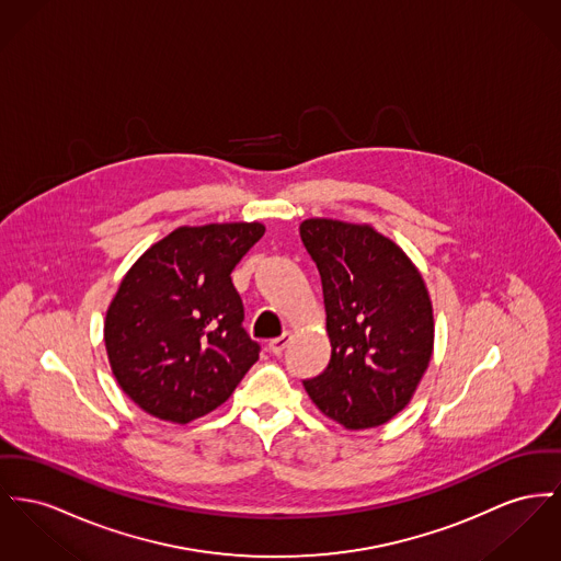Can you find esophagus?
Returning a JSON list of instances; mask_svg holds the SVG:
<instances>
[{
  "label": "esophagus",
  "instance_id": "obj_1",
  "mask_svg": "<svg viewBox=\"0 0 561 561\" xmlns=\"http://www.w3.org/2000/svg\"><path fill=\"white\" fill-rule=\"evenodd\" d=\"M291 342V336L289 334H283V336L274 337V340H270V344H267V348H270V353L272 355H276V357H280L283 355V351L287 348V344Z\"/></svg>",
  "mask_w": 561,
  "mask_h": 561
}]
</instances>
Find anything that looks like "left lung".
Instances as JSON below:
<instances>
[{"label":"left lung","mask_w":561,"mask_h":561,"mask_svg":"<svg viewBox=\"0 0 561 561\" xmlns=\"http://www.w3.org/2000/svg\"><path fill=\"white\" fill-rule=\"evenodd\" d=\"M299 236L321 276L332 344L328 368L304 387L346 430L382 425L411 402L432 359L425 283L407 253L370 225L308 219Z\"/></svg>","instance_id":"left-lung-1"}]
</instances>
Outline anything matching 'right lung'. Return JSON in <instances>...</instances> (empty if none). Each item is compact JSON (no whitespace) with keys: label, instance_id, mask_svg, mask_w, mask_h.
I'll return each instance as SVG.
<instances>
[{"label":"right lung","instance_id":"1","mask_svg":"<svg viewBox=\"0 0 561 561\" xmlns=\"http://www.w3.org/2000/svg\"><path fill=\"white\" fill-rule=\"evenodd\" d=\"M263 231L262 224L179 227L125 274L104 340L121 389L142 411L172 423L204 416L260 359L231 272Z\"/></svg>","mask_w":561,"mask_h":561}]
</instances>
